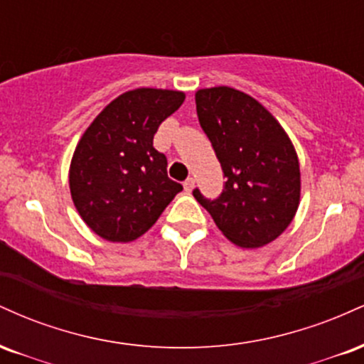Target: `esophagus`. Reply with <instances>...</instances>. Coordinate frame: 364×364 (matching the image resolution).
<instances>
[{"instance_id":"1","label":"esophagus","mask_w":364,"mask_h":364,"mask_svg":"<svg viewBox=\"0 0 364 364\" xmlns=\"http://www.w3.org/2000/svg\"><path fill=\"white\" fill-rule=\"evenodd\" d=\"M183 186H185L186 191H191L195 188V179L193 178H188L185 183H183Z\"/></svg>"}]
</instances>
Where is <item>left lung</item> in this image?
I'll return each instance as SVG.
<instances>
[{"label": "left lung", "mask_w": 364, "mask_h": 364, "mask_svg": "<svg viewBox=\"0 0 364 364\" xmlns=\"http://www.w3.org/2000/svg\"><path fill=\"white\" fill-rule=\"evenodd\" d=\"M195 102L225 178L214 200L195 188L196 202L235 245H269L286 231L299 205L301 174L289 136L260 102L231 87L198 90Z\"/></svg>", "instance_id": "left-lung-1"}]
</instances>
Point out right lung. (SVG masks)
I'll list each match as a JSON object with an SVG mask.
<instances>
[{
	"label": "right lung",
	"mask_w": 364,
	"mask_h": 364,
	"mask_svg": "<svg viewBox=\"0 0 364 364\" xmlns=\"http://www.w3.org/2000/svg\"><path fill=\"white\" fill-rule=\"evenodd\" d=\"M183 101L178 90L124 92L85 129L70 166V191L95 235L112 243L136 240L183 190L154 149L159 124Z\"/></svg>",
	"instance_id": "1"
}]
</instances>
